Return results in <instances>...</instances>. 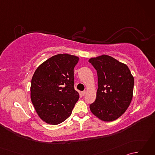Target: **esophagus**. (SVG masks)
<instances>
[{"instance_id": "1", "label": "esophagus", "mask_w": 155, "mask_h": 155, "mask_svg": "<svg viewBox=\"0 0 155 155\" xmlns=\"http://www.w3.org/2000/svg\"><path fill=\"white\" fill-rule=\"evenodd\" d=\"M86 93H87V92L86 91H83V92H82V93H81V95H82V96H83V97H84V95L85 94H86Z\"/></svg>"}]
</instances>
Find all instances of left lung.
I'll return each mask as SVG.
<instances>
[{
  "label": "left lung",
  "instance_id": "8db88e82",
  "mask_svg": "<svg viewBox=\"0 0 155 155\" xmlns=\"http://www.w3.org/2000/svg\"><path fill=\"white\" fill-rule=\"evenodd\" d=\"M98 75L97 97L90 104L94 116L110 122L120 117L132 101L134 77L127 66L107 54L88 60Z\"/></svg>",
  "mask_w": 155,
  "mask_h": 155
}]
</instances>
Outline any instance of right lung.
Here are the masks:
<instances>
[{"instance_id": "right-lung-1", "label": "right lung", "mask_w": 155, "mask_h": 155, "mask_svg": "<svg viewBox=\"0 0 155 155\" xmlns=\"http://www.w3.org/2000/svg\"><path fill=\"white\" fill-rule=\"evenodd\" d=\"M79 58L68 54L52 56L32 76L31 98L38 117L58 124L71 116L79 94L74 88V68Z\"/></svg>"}]
</instances>
